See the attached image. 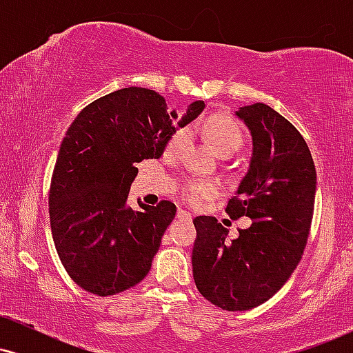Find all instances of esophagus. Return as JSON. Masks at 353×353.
<instances>
[{
  "instance_id": "1",
  "label": "esophagus",
  "mask_w": 353,
  "mask_h": 353,
  "mask_svg": "<svg viewBox=\"0 0 353 353\" xmlns=\"http://www.w3.org/2000/svg\"><path fill=\"white\" fill-rule=\"evenodd\" d=\"M177 219H182V221H190V219H192V216H190L189 212H185V210L179 209V210H177Z\"/></svg>"
}]
</instances>
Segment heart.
Wrapping results in <instances>:
<instances>
[{
	"mask_svg": "<svg viewBox=\"0 0 353 353\" xmlns=\"http://www.w3.org/2000/svg\"><path fill=\"white\" fill-rule=\"evenodd\" d=\"M204 132L208 136L209 143L212 148L221 154L222 157L232 156L244 144V129L237 123L234 117L228 114H214L210 116L204 124ZM189 143V131L188 129H179L169 137L165 144L164 154L165 157H177ZM217 194L216 184L209 181H189L185 182L181 190V196L188 204L199 208L205 201L212 199Z\"/></svg>",
	"mask_w": 353,
	"mask_h": 353,
	"instance_id": "heart-1",
	"label": "heart"
}]
</instances>
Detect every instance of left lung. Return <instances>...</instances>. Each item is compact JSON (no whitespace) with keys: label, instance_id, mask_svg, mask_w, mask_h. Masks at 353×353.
Returning <instances> with one entry per match:
<instances>
[{"label":"left lung","instance_id":"1","mask_svg":"<svg viewBox=\"0 0 353 353\" xmlns=\"http://www.w3.org/2000/svg\"><path fill=\"white\" fill-rule=\"evenodd\" d=\"M236 114L250 129L254 156L225 212L252 225L229 244L216 217L199 216L192 249L197 290L229 312L261 305L289 281L307 245L317 188L309 145L292 123L264 103Z\"/></svg>","mask_w":353,"mask_h":353}]
</instances>
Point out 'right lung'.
Here are the masks:
<instances>
[{
    "label": "right lung",
    "mask_w": 353,
    "mask_h": 353,
    "mask_svg": "<svg viewBox=\"0 0 353 353\" xmlns=\"http://www.w3.org/2000/svg\"><path fill=\"white\" fill-rule=\"evenodd\" d=\"M204 108L190 104L179 128ZM176 117L152 89L124 88L88 104L68 129L51 177L50 222L61 264L86 292H124L151 269L176 205L132 210L125 199L136 164L163 156Z\"/></svg>",
    "instance_id": "1"
}]
</instances>
